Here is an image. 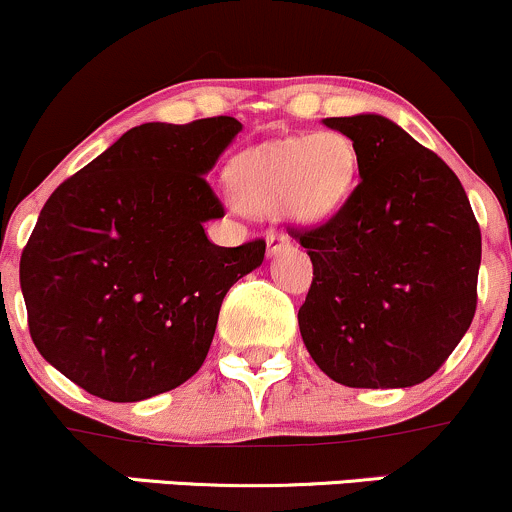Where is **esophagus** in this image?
Listing matches in <instances>:
<instances>
[{"instance_id": "1", "label": "esophagus", "mask_w": 512, "mask_h": 512, "mask_svg": "<svg viewBox=\"0 0 512 512\" xmlns=\"http://www.w3.org/2000/svg\"><path fill=\"white\" fill-rule=\"evenodd\" d=\"M291 247V238L286 233H269L267 235V252L269 255H277V252H284Z\"/></svg>"}]
</instances>
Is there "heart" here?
<instances>
[{
	"mask_svg": "<svg viewBox=\"0 0 512 512\" xmlns=\"http://www.w3.org/2000/svg\"><path fill=\"white\" fill-rule=\"evenodd\" d=\"M355 172L352 140L338 131H320L247 150L230 162L228 182L240 209L318 221L340 209Z\"/></svg>",
	"mask_w": 512,
	"mask_h": 512,
	"instance_id": "b5f03b06",
	"label": "heart"
}]
</instances>
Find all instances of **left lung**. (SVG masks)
I'll return each instance as SVG.
<instances>
[{
	"label": "left lung",
	"mask_w": 512,
	"mask_h": 512,
	"mask_svg": "<svg viewBox=\"0 0 512 512\" xmlns=\"http://www.w3.org/2000/svg\"><path fill=\"white\" fill-rule=\"evenodd\" d=\"M323 123L355 145L359 184L328 223L294 233L313 262L303 345L342 386L406 389L469 330L479 223L457 174L398 123L379 114Z\"/></svg>",
	"instance_id": "8db88e82"
}]
</instances>
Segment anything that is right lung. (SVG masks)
<instances>
[{"instance_id": "obj_1", "label": "right lung", "mask_w": 512, "mask_h": 512, "mask_svg": "<svg viewBox=\"0 0 512 512\" xmlns=\"http://www.w3.org/2000/svg\"><path fill=\"white\" fill-rule=\"evenodd\" d=\"M243 123L233 116L131 128L60 184L19 265L43 359L92 396L136 403L199 372L228 289L265 240L213 245L206 182Z\"/></svg>"}]
</instances>
